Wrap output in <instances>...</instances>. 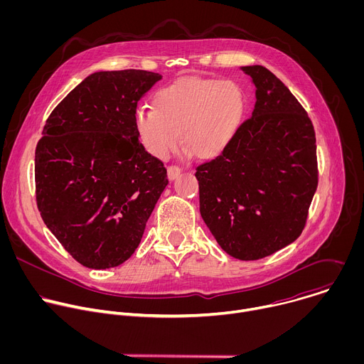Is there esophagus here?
Segmentation results:
<instances>
[{"mask_svg":"<svg viewBox=\"0 0 364 364\" xmlns=\"http://www.w3.org/2000/svg\"><path fill=\"white\" fill-rule=\"evenodd\" d=\"M180 167H177V166H168L167 167V174H168V178L170 180H174L178 174H180Z\"/></svg>","mask_w":364,"mask_h":364,"instance_id":"esophagus-1","label":"esophagus"}]
</instances>
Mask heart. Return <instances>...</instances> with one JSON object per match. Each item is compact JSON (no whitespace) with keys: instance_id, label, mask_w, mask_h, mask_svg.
Masks as SVG:
<instances>
[{"instance_id":"1","label":"heart","mask_w":364,"mask_h":364,"mask_svg":"<svg viewBox=\"0 0 364 364\" xmlns=\"http://www.w3.org/2000/svg\"><path fill=\"white\" fill-rule=\"evenodd\" d=\"M246 96L233 80L180 79L155 95V108L136 112V129L149 154L166 160L183 142L198 159L220 155L245 115Z\"/></svg>"}]
</instances>
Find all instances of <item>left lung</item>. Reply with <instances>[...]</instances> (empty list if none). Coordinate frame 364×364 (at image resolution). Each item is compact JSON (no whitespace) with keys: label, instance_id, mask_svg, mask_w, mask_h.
<instances>
[{"label":"left lung","instance_id":"left-lung-1","mask_svg":"<svg viewBox=\"0 0 364 364\" xmlns=\"http://www.w3.org/2000/svg\"><path fill=\"white\" fill-rule=\"evenodd\" d=\"M242 70L256 87L252 117L196 177L201 218L220 247L256 261L302 233L318 186L317 145L306 111L271 70Z\"/></svg>","mask_w":364,"mask_h":364}]
</instances>
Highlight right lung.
<instances>
[{
	"label": "right lung",
	"instance_id": "obj_1",
	"mask_svg": "<svg viewBox=\"0 0 364 364\" xmlns=\"http://www.w3.org/2000/svg\"><path fill=\"white\" fill-rule=\"evenodd\" d=\"M160 79L135 69L92 73L51 111L37 142L38 212L86 268H114L131 257L168 184L135 121L138 100Z\"/></svg>",
	"mask_w": 364,
	"mask_h": 364
}]
</instances>
